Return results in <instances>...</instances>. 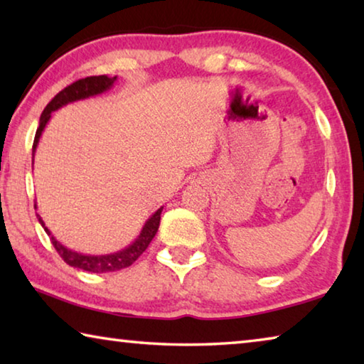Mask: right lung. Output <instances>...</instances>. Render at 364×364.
<instances>
[{
    "mask_svg": "<svg viewBox=\"0 0 364 364\" xmlns=\"http://www.w3.org/2000/svg\"><path fill=\"white\" fill-rule=\"evenodd\" d=\"M117 77H107V75H100V77H86L82 80H77L75 83H72L64 88L63 91L53 97L51 102L48 104L43 110V114L40 117V127L36 130L35 134V141H33V147H32V162L35 157V151L36 146H38V141L41 138V133L45 130V127L48 125L49 119H51V114L54 110L60 109L63 106H67V104L75 102V101H82L86 100V97L91 96H97L112 88V85L115 83ZM36 208V204H35ZM162 208L160 207L159 210L152 215V217L146 221L143 230H141L139 236L134 239V241L128 245V247L117 250L114 254H106V255H86V254H80V252H75L72 249H67L64 244H60L56 237L53 236L51 231L48 230L45 221L41 220L40 215H36L40 225L45 228L46 234L51 239V242L54 245V249L58 250V254L63 257V260L70 264L73 268H80L85 271H91V273H109V271H119L123 268H128L130 264L138 260V257L143 254V252L147 249V245L151 244V241L156 236V232L159 230L160 225V213H162Z\"/></svg>",
    "mask_w": 364,
    "mask_h": 364,
    "instance_id": "1",
    "label": "right lung"
}]
</instances>
